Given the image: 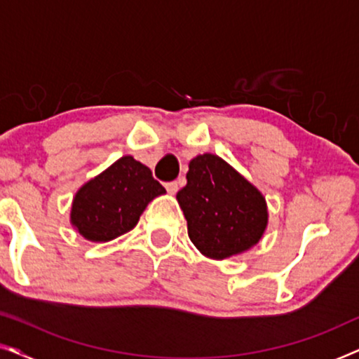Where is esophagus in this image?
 Listing matches in <instances>:
<instances>
[{
  "label": "esophagus",
  "mask_w": 359,
  "mask_h": 359,
  "mask_svg": "<svg viewBox=\"0 0 359 359\" xmlns=\"http://www.w3.org/2000/svg\"><path fill=\"white\" fill-rule=\"evenodd\" d=\"M165 188L170 194H176V193H178V189H180V184H178V181H170V183L165 184Z\"/></svg>",
  "instance_id": "esophagus-1"
}]
</instances>
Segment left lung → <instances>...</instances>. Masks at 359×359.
<instances>
[{
  "mask_svg": "<svg viewBox=\"0 0 359 359\" xmlns=\"http://www.w3.org/2000/svg\"><path fill=\"white\" fill-rule=\"evenodd\" d=\"M188 184L176 199L188 220V233L201 253L224 259L262 238L268 222L264 198L217 155L191 160Z\"/></svg>",
  "mask_w": 359,
  "mask_h": 359,
  "instance_id": "obj_1",
  "label": "left lung"
}]
</instances>
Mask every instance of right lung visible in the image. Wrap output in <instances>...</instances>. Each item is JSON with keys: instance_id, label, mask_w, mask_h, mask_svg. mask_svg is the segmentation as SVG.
<instances>
[{"instance_id": "obj_1", "label": "right lung", "mask_w": 359, "mask_h": 359, "mask_svg": "<svg viewBox=\"0 0 359 359\" xmlns=\"http://www.w3.org/2000/svg\"><path fill=\"white\" fill-rule=\"evenodd\" d=\"M163 193L150 168L122 156L78 191L72 224L91 242H109L134 229L147 204Z\"/></svg>"}]
</instances>
